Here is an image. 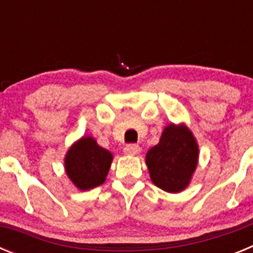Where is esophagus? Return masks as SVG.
Returning <instances> with one entry per match:
<instances>
[{"mask_svg":"<svg viewBox=\"0 0 253 253\" xmlns=\"http://www.w3.org/2000/svg\"><path fill=\"white\" fill-rule=\"evenodd\" d=\"M140 151H142V148L138 144H128L124 148L125 154H129V156H135V154L140 153Z\"/></svg>","mask_w":253,"mask_h":253,"instance_id":"esophagus-1","label":"esophagus"}]
</instances>
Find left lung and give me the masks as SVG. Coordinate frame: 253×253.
I'll list each match as a JSON object with an SVG mask.
<instances>
[{"label": "left lung", "instance_id": "1", "mask_svg": "<svg viewBox=\"0 0 253 253\" xmlns=\"http://www.w3.org/2000/svg\"><path fill=\"white\" fill-rule=\"evenodd\" d=\"M199 162V144L184 123H169L160 142L146 154V165L154 185L163 191L177 194L191 182Z\"/></svg>", "mask_w": 253, "mask_h": 253}]
</instances>
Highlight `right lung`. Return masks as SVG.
<instances>
[{
    "mask_svg": "<svg viewBox=\"0 0 253 253\" xmlns=\"http://www.w3.org/2000/svg\"><path fill=\"white\" fill-rule=\"evenodd\" d=\"M113 158V153L99 146L95 138L84 135L67 151L64 169L72 184L86 191L104 184Z\"/></svg>",
    "mask_w": 253,
    "mask_h": 253,
    "instance_id": "add662e5",
    "label": "right lung"
}]
</instances>
